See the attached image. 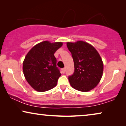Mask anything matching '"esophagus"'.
<instances>
[{
  "mask_svg": "<svg viewBox=\"0 0 126 126\" xmlns=\"http://www.w3.org/2000/svg\"><path fill=\"white\" fill-rule=\"evenodd\" d=\"M62 72H63V73H65V68L62 69Z\"/></svg>",
  "mask_w": 126,
  "mask_h": 126,
  "instance_id": "34e87169",
  "label": "esophagus"
}]
</instances>
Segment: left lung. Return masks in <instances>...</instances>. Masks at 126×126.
I'll return each mask as SVG.
<instances>
[{
  "mask_svg": "<svg viewBox=\"0 0 126 126\" xmlns=\"http://www.w3.org/2000/svg\"><path fill=\"white\" fill-rule=\"evenodd\" d=\"M72 53L75 72L69 76L70 85L81 92H88L96 87L103 72V63L99 53L94 46L82 41L67 42Z\"/></svg>",
  "mask_w": 126,
  "mask_h": 126,
  "instance_id": "8db88e82",
  "label": "left lung"
}]
</instances>
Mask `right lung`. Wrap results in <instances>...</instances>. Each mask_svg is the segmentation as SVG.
I'll list each match as a JSON object with an SVG mask.
<instances>
[{
  "label": "right lung",
  "mask_w": 126,
  "mask_h": 126,
  "mask_svg": "<svg viewBox=\"0 0 126 126\" xmlns=\"http://www.w3.org/2000/svg\"><path fill=\"white\" fill-rule=\"evenodd\" d=\"M63 44L61 42L44 41L34 46L25 57L23 63L24 76L35 90L45 92L57 85L61 74L56 65L54 54Z\"/></svg>",
  "instance_id": "obj_1"
}]
</instances>
